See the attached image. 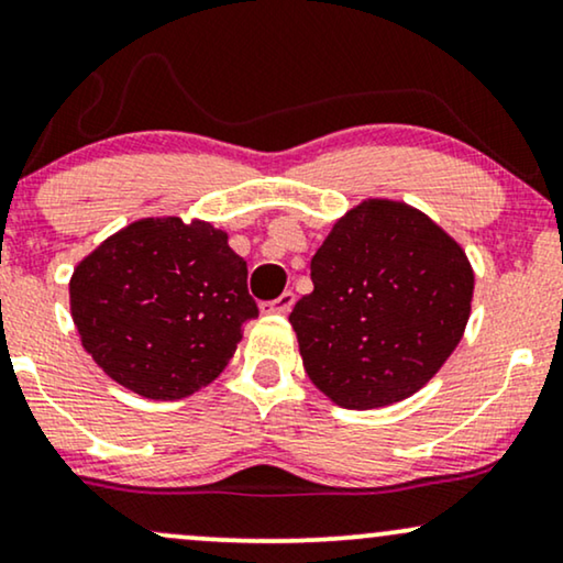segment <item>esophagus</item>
<instances>
[{
    "instance_id": "1",
    "label": "esophagus",
    "mask_w": 563,
    "mask_h": 563,
    "mask_svg": "<svg viewBox=\"0 0 563 563\" xmlns=\"http://www.w3.org/2000/svg\"><path fill=\"white\" fill-rule=\"evenodd\" d=\"M294 301H296V296L290 294V290H286V294L277 296L275 301L262 303V311H265V314H288V311L294 309Z\"/></svg>"
}]
</instances>
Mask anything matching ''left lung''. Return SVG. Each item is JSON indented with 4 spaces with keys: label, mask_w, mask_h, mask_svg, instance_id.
<instances>
[{
    "label": "left lung",
    "mask_w": 563,
    "mask_h": 563,
    "mask_svg": "<svg viewBox=\"0 0 563 563\" xmlns=\"http://www.w3.org/2000/svg\"><path fill=\"white\" fill-rule=\"evenodd\" d=\"M311 280L288 322L309 379L347 410L387 408L426 387L473 311L465 249L400 199H361L334 220Z\"/></svg>",
    "instance_id": "1"
}]
</instances>
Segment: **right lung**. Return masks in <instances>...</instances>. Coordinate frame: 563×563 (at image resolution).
<instances>
[{
	"label": "right lung",
	"mask_w": 563,
	"mask_h": 563,
	"mask_svg": "<svg viewBox=\"0 0 563 563\" xmlns=\"http://www.w3.org/2000/svg\"><path fill=\"white\" fill-rule=\"evenodd\" d=\"M69 311L103 374L147 400L216 382L260 314L229 233L179 216L134 220L77 262Z\"/></svg>",
	"instance_id": "right-lung-1"
}]
</instances>
